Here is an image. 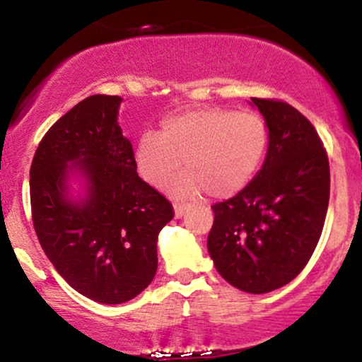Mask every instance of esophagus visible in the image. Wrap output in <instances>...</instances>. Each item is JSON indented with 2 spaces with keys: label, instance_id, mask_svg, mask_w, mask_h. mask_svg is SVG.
Segmentation results:
<instances>
[{
  "label": "esophagus",
  "instance_id": "34e87169",
  "mask_svg": "<svg viewBox=\"0 0 362 362\" xmlns=\"http://www.w3.org/2000/svg\"><path fill=\"white\" fill-rule=\"evenodd\" d=\"M187 209H189V206H185V204H175V206H173V211H175V218L180 219L182 216L187 213Z\"/></svg>",
  "mask_w": 362,
  "mask_h": 362
}]
</instances>
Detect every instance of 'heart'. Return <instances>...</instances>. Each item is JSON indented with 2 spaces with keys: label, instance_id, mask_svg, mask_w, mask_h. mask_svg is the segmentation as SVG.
<instances>
[{
  "label": "heart",
  "instance_id": "obj_1",
  "mask_svg": "<svg viewBox=\"0 0 362 362\" xmlns=\"http://www.w3.org/2000/svg\"><path fill=\"white\" fill-rule=\"evenodd\" d=\"M267 146V122L257 112L195 107L167 115L160 136H139L132 158L138 175L155 189L175 175L184 158L187 170L170 184V192L190 197L209 190L224 199L250 184Z\"/></svg>",
  "mask_w": 362,
  "mask_h": 362
}]
</instances>
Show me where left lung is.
Segmentation results:
<instances>
[{"mask_svg": "<svg viewBox=\"0 0 362 362\" xmlns=\"http://www.w3.org/2000/svg\"><path fill=\"white\" fill-rule=\"evenodd\" d=\"M269 127L264 165L242 192L213 206L207 250L236 289L271 293L300 274L325 223L330 168L317 131L286 102L252 98Z\"/></svg>", "mask_w": 362, "mask_h": 362, "instance_id": "1", "label": "left lung"}]
</instances>
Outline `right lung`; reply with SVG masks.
Masks as SVG:
<instances>
[{
	"mask_svg": "<svg viewBox=\"0 0 362 362\" xmlns=\"http://www.w3.org/2000/svg\"><path fill=\"white\" fill-rule=\"evenodd\" d=\"M122 98L91 95L45 132L30 167L35 233L74 291L120 305L148 288L173 207L141 180L120 129ZM78 185L74 189V184Z\"/></svg>",
	"mask_w": 362,
	"mask_h": 362,
	"instance_id": "1",
	"label": "right lung"
}]
</instances>
